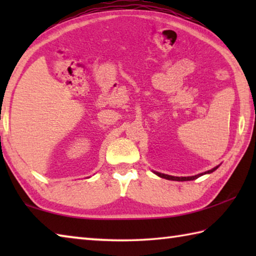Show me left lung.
Masks as SVG:
<instances>
[{"instance_id": "1", "label": "left lung", "mask_w": 256, "mask_h": 256, "mask_svg": "<svg viewBox=\"0 0 256 256\" xmlns=\"http://www.w3.org/2000/svg\"><path fill=\"white\" fill-rule=\"evenodd\" d=\"M220 166V164H218V166H216L214 168H212V170H208V172H201V174H198V175H194V176H188V177H178V176H172V175H167V174H162V172H154L152 170L156 175L162 177V178H164V180H177V182H184V180H196L198 178V177L202 176V175H206V174H211V172H214L216 168H218Z\"/></svg>"}]
</instances>
